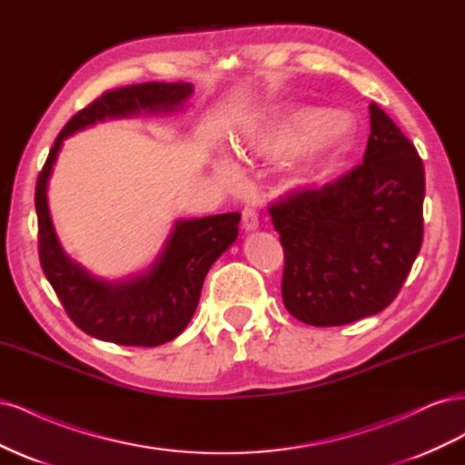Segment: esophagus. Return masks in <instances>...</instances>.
Masks as SVG:
<instances>
[{
  "label": "esophagus",
  "instance_id": "1",
  "mask_svg": "<svg viewBox=\"0 0 465 465\" xmlns=\"http://www.w3.org/2000/svg\"><path fill=\"white\" fill-rule=\"evenodd\" d=\"M242 227H244V231H256L258 229L256 209H252V207L242 209Z\"/></svg>",
  "mask_w": 465,
  "mask_h": 465
}]
</instances>
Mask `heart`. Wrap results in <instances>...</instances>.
Returning a JSON list of instances; mask_svg holds the SVG:
<instances>
[{
  "mask_svg": "<svg viewBox=\"0 0 465 465\" xmlns=\"http://www.w3.org/2000/svg\"><path fill=\"white\" fill-rule=\"evenodd\" d=\"M335 118L331 114H320L316 110H302L285 120L263 124L250 134L246 147L238 151L254 153L260 157H281L292 151L294 161H312L328 153L335 142ZM221 174L229 176V166L221 164Z\"/></svg>",
  "mask_w": 465,
  "mask_h": 465,
  "instance_id": "b5f03b06",
  "label": "heart"
}]
</instances>
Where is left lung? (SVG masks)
<instances>
[{
	"mask_svg": "<svg viewBox=\"0 0 465 465\" xmlns=\"http://www.w3.org/2000/svg\"><path fill=\"white\" fill-rule=\"evenodd\" d=\"M362 163L270 205L285 252L281 294L308 326H343L398 297L423 244L425 168L415 145L371 103Z\"/></svg>",
	"mask_w": 465,
	"mask_h": 465,
	"instance_id": "obj_1",
	"label": "left lung"
}]
</instances>
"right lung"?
Returning a JSON list of instances; mask_svg holds the SVG:
<instances>
[{
    "label": "right lung",
    "mask_w": 465,
    "mask_h": 465,
    "mask_svg": "<svg viewBox=\"0 0 465 465\" xmlns=\"http://www.w3.org/2000/svg\"><path fill=\"white\" fill-rule=\"evenodd\" d=\"M193 93L192 83H139L104 91L72 116L48 153L36 180L38 258L42 272L79 330L116 345L157 347L186 330L198 306L209 267L238 236L241 213L178 221L149 273L122 283L91 277L69 260L55 238L46 184L67 135L96 120L176 110Z\"/></svg>",
    "instance_id": "1"
}]
</instances>
